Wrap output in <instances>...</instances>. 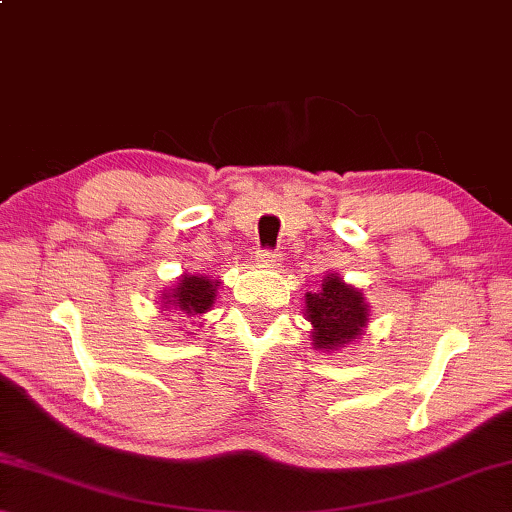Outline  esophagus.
I'll list each match as a JSON object with an SVG mask.
<instances>
[{
	"mask_svg": "<svg viewBox=\"0 0 512 512\" xmlns=\"http://www.w3.org/2000/svg\"><path fill=\"white\" fill-rule=\"evenodd\" d=\"M257 262H259V264H264V266H275V264L280 262L278 250H271V248L257 250Z\"/></svg>",
	"mask_w": 512,
	"mask_h": 512,
	"instance_id": "esophagus-1",
	"label": "esophagus"
}]
</instances>
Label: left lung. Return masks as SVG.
Returning <instances> with one entry per match:
<instances>
[{"label": "left lung", "instance_id": "8db88e82", "mask_svg": "<svg viewBox=\"0 0 512 512\" xmlns=\"http://www.w3.org/2000/svg\"><path fill=\"white\" fill-rule=\"evenodd\" d=\"M307 319L312 321L314 346L335 348L353 342L367 326V305L358 289L348 287L337 275L323 280L319 294L305 296Z\"/></svg>", "mask_w": 512, "mask_h": 512}]
</instances>
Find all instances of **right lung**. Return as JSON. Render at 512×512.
Returning <instances> with one entry per match:
<instances>
[{
    "instance_id": "1",
    "label": "right lung",
    "mask_w": 512,
    "mask_h": 512,
    "mask_svg": "<svg viewBox=\"0 0 512 512\" xmlns=\"http://www.w3.org/2000/svg\"><path fill=\"white\" fill-rule=\"evenodd\" d=\"M216 289H218V282L198 278V275H184L180 285L175 287L173 296H170L168 305H175L177 310L184 312L186 316L205 314L209 307L214 305Z\"/></svg>"
}]
</instances>
